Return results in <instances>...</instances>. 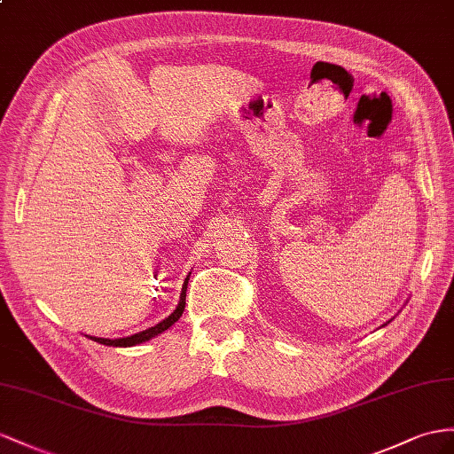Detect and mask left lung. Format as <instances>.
<instances>
[{
    "label": "left lung",
    "instance_id": "8db88e82",
    "mask_svg": "<svg viewBox=\"0 0 454 454\" xmlns=\"http://www.w3.org/2000/svg\"><path fill=\"white\" fill-rule=\"evenodd\" d=\"M389 322H391V320H389ZM389 322H386V324H383V326H387V324H389Z\"/></svg>",
    "mask_w": 454,
    "mask_h": 454
}]
</instances>
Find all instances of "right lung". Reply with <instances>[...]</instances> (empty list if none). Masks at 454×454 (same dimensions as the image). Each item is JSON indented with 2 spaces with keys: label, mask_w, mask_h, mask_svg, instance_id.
<instances>
[{
  "label": "right lung",
  "mask_w": 454,
  "mask_h": 454,
  "mask_svg": "<svg viewBox=\"0 0 454 454\" xmlns=\"http://www.w3.org/2000/svg\"><path fill=\"white\" fill-rule=\"evenodd\" d=\"M190 274H192V272H190ZM190 274L185 276V280H184L182 294H180V301H178L176 309H174L165 320H160L159 324H155V326H151V328H147V330H144V332H137V333H134V335H128V338H119V340L94 338V335H88V338H90L91 341H98V343H101V345H107V347H134V345H139V343H144V341H149V340L157 338L159 333L167 332V330L172 326L174 322H178V320H180L182 312H184V307H185V289H188Z\"/></svg>",
  "instance_id": "add662e5"
}]
</instances>
